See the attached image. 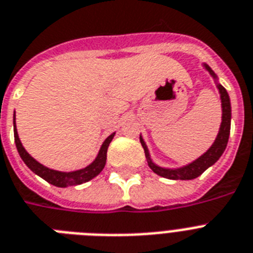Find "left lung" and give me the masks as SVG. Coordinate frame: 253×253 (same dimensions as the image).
I'll use <instances>...</instances> for the list:
<instances>
[{
  "mask_svg": "<svg viewBox=\"0 0 253 253\" xmlns=\"http://www.w3.org/2000/svg\"><path fill=\"white\" fill-rule=\"evenodd\" d=\"M203 67H204V69L211 74V77L214 79V83L219 92V98H221V108H222V118H221V125H219L218 133H217V136H215L213 144L208 148V151L204 152L203 155L199 156L198 159L194 160V161H191L190 164H186V165L179 166V168H165V166L157 165V164L152 160L149 149H148L143 136L140 135V143L141 145H143V148H144L145 159H147L148 165H149V168L153 170V173H156L160 176H164L166 179H195V178H198L199 175H201V174L204 173L208 168L214 165L215 162L219 160V157L222 156L225 149H226L227 141H229L230 136V126H231V104H230L229 93H227L226 89L223 88V85L219 84L218 78H217L214 71H213L208 65H205V63H203Z\"/></svg>",
  "mask_w": 253,
  "mask_h": 253,
  "instance_id": "8db88e82",
  "label": "left lung"
}]
</instances>
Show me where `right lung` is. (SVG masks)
<instances>
[{"instance_id": "add662e5", "label": "right lung", "mask_w": 253, "mask_h": 253, "mask_svg": "<svg viewBox=\"0 0 253 253\" xmlns=\"http://www.w3.org/2000/svg\"><path fill=\"white\" fill-rule=\"evenodd\" d=\"M13 123H14V140H15L16 149L19 153L20 159L23 160V162L34 171L36 175L41 176L42 179H45L48 183L53 184L55 187H70V186H78V184L85 183L88 180L93 179L94 176H97L98 174L101 173L102 169L105 168L106 164V152H108V147L110 144V141L113 140V137L116 135V132H113L112 135H109L106 137L104 143H102L100 151H98L96 159L87 165L83 169L74 170V171H59V170L50 169L46 168L42 164L32 157L28 152L24 149L23 144L19 139L18 131H16V125H15V112H14L13 117Z\"/></svg>"}]
</instances>
